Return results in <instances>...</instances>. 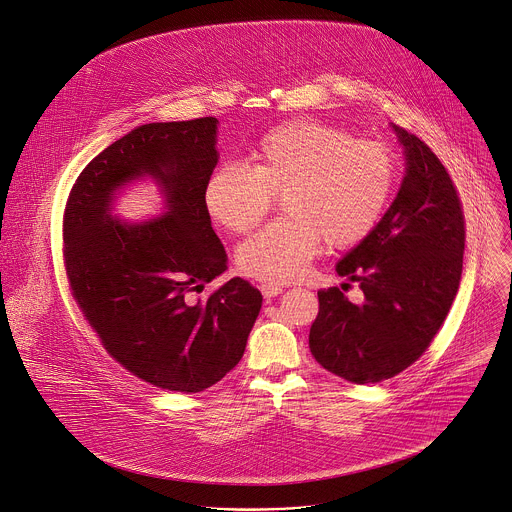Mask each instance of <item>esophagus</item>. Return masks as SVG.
<instances>
[{
  "instance_id": "obj_1",
  "label": "esophagus",
  "mask_w": 512,
  "mask_h": 512,
  "mask_svg": "<svg viewBox=\"0 0 512 512\" xmlns=\"http://www.w3.org/2000/svg\"><path fill=\"white\" fill-rule=\"evenodd\" d=\"M260 292H262V296H264V298H274V296L282 294V288H280V286H276V284L264 282V284H260Z\"/></svg>"
}]
</instances>
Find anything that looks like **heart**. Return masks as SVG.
<instances>
[{
  "instance_id": "1",
  "label": "heart",
  "mask_w": 512,
  "mask_h": 512,
  "mask_svg": "<svg viewBox=\"0 0 512 512\" xmlns=\"http://www.w3.org/2000/svg\"><path fill=\"white\" fill-rule=\"evenodd\" d=\"M395 185V159L375 141H355L321 121H288L252 149V163H224L203 185V208L222 228L242 234L282 193L286 216L238 246L236 262L252 278L292 282L321 242L351 248L379 224Z\"/></svg>"
}]
</instances>
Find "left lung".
Masks as SVG:
<instances>
[{"label":"left lung","instance_id":"obj_1","mask_svg":"<svg viewBox=\"0 0 512 512\" xmlns=\"http://www.w3.org/2000/svg\"><path fill=\"white\" fill-rule=\"evenodd\" d=\"M405 173L373 232L335 266L357 280L363 302L337 286L319 292L313 357L351 383H379L410 367L442 327L460 286L464 218L440 159L416 135L391 125Z\"/></svg>","mask_w":512,"mask_h":512}]
</instances>
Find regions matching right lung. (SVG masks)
Listing matches in <instances>:
<instances>
[{
	"label": "right lung",
	"mask_w": 512,
	"mask_h": 512,
	"mask_svg": "<svg viewBox=\"0 0 512 512\" xmlns=\"http://www.w3.org/2000/svg\"><path fill=\"white\" fill-rule=\"evenodd\" d=\"M218 127L214 117L135 127L84 167L66 203L64 258L82 315L125 369L167 391L197 393L232 371L262 309L260 290L238 276L189 298L228 270L203 208ZM143 180L162 210L125 221L118 197Z\"/></svg>",
	"instance_id": "add662e5"
}]
</instances>
